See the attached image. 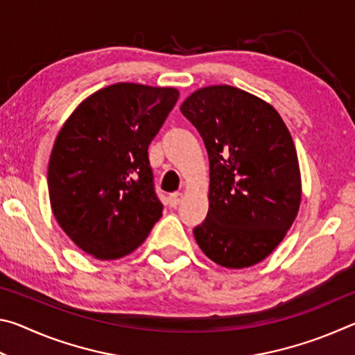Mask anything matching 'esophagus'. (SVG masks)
<instances>
[{"instance_id": "34e87169", "label": "esophagus", "mask_w": 355, "mask_h": 355, "mask_svg": "<svg viewBox=\"0 0 355 355\" xmlns=\"http://www.w3.org/2000/svg\"><path fill=\"white\" fill-rule=\"evenodd\" d=\"M182 200H183L182 192H173V194L169 196V207L175 208L180 205V203H182Z\"/></svg>"}]
</instances>
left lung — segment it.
Listing matches in <instances>:
<instances>
[{
	"mask_svg": "<svg viewBox=\"0 0 355 355\" xmlns=\"http://www.w3.org/2000/svg\"><path fill=\"white\" fill-rule=\"evenodd\" d=\"M209 158V208L194 238L219 266L264 260L296 219L302 186L296 147L280 114L241 89L219 84L180 106Z\"/></svg>",
	"mask_w": 355,
	"mask_h": 355,
	"instance_id": "obj_1",
	"label": "left lung"
}]
</instances>
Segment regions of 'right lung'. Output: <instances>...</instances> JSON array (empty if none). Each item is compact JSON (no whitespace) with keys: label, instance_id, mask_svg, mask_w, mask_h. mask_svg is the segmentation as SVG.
Instances as JSON below:
<instances>
[{"label":"right lung","instance_id":"right-lung-1","mask_svg":"<svg viewBox=\"0 0 355 355\" xmlns=\"http://www.w3.org/2000/svg\"><path fill=\"white\" fill-rule=\"evenodd\" d=\"M177 100L173 87L117 83L81 101L59 131L48 194L58 224L86 254H131L163 214L147 150Z\"/></svg>","mask_w":355,"mask_h":355}]
</instances>
